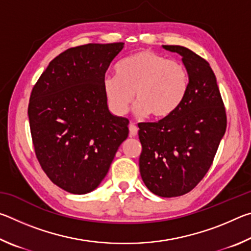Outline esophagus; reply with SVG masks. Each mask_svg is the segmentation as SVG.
I'll return each mask as SVG.
<instances>
[{
    "instance_id": "esophagus-1",
    "label": "esophagus",
    "mask_w": 251,
    "mask_h": 251,
    "mask_svg": "<svg viewBox=\"0 0 251 251\" xmlns=\"http://www.w3.org/2000/svg\"><path fill=\"white\" fill-rule=\"evenodd\" d=\"M138 133V127L135 125V123H129V135L130 136H136Z\"/></svg>"
}]
</instances>
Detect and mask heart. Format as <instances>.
<instances>
[{
    "label": "heart",
    "instance_id": "obj_1",
    "mask_svg": "<svg viewBox=\"0 0 251 251\" xmlns=\"http://www.w3.org/2000/svg\"><path fill=\"white\" fill-rule=\"evenodd\" d=\"M116 76L103 79L108 107L116 115L128 112L134 97L137 116L166 120L180 107L188 91V73L180 63L144 50L118 63Z\"/></svg>",
    "mask_w": 251,
    "mask_h": 251
}]
</instances>
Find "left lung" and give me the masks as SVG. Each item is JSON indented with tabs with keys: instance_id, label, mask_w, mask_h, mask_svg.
Masks as SVG:
<instances>
[{
	"instance_id": "8db88e82",
	"label": "left lung",
	"mask_w": 251,
	"mask_h": 251,
	"mask_svg": "<svg viewBox=\"0 0 251 251\" xmlns=\"http://www.w3.org/2000/svg\"><path fill=\"white\" fill-rule=\"evenodd\" d=\"M163 49L182 57L188 91L171 117L138 125L143 147L139 172L152 194L171 198L189 193L206 175L226 131L227 118L209 63L184 46Z\"/></svg>"
}]
</instances>
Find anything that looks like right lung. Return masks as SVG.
I'll list each match as a JSON object with an SVG mask.
<instances>
[{
    "instance_id": "right-lung-1",
    "label": "right lung",
    "mask_w": 251,
    "mask_h": 251,
    "mask_svg": "<svg viewBox=\"0 0 251 251\" xmlns=\"http://www.w3.org/2000/svg\"><path fill=\"white\" fill-rule=\"evenodd\" d=\"M124 43L86 44L55 57L33 87L28 121L34 150L59 188L83 195L107 175L128 120L109 112L103 79Z\"/></svg>"
}]
</instances>
